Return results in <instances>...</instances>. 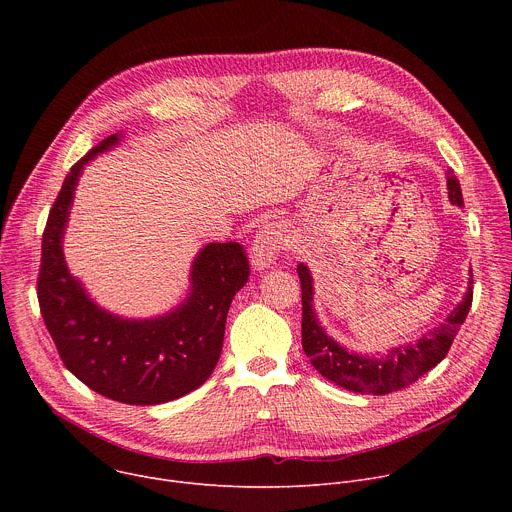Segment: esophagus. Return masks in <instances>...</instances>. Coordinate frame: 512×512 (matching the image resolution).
<instances>
[{
	"label": "esophagus",
	"instance_id": "esophagus-1",
	"mask_svg": "<svg viewBox=\"0 0 512 512\" xmlns=\"http://www.w3.org/2000/svg\"><path fill=\"white\" fill-rule=\"evenodd\" d=\"M283 233L285 229L281 223H269L257 233L249 251V261L255 271H263L273 263V257L283 247Z\"/></svg>",
	"mask_w": 512,
	"mask_h": 512
}]
</instances>
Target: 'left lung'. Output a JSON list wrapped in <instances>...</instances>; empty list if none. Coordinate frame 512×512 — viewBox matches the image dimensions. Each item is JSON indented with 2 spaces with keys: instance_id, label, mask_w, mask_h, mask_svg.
I'll list each match as a JSON object with an SVG mask.
<instances>
[{
  "instance_id": "8db88e82",
  "label": "left lung",
  "mask_w": 512,
  "mask_h": 512,
  "mask_svg": "<svg viewBox=\"0 0 512 512\" xmlns=\"http://www.w3.org/2000/svg\"><path fill=\"white\" fill-rule=\"evenodd\" d=\"M446 180L450 202L464 206L462 188L452 170L446 172ZM298 275L302 281V346L306 356L324 379L360 395H387L399 391L437 367L446 358L472 306L470 271L466 294L440 326L421 334L415 342L389 348L387 354L369 356L342 346L326 334L314 308V275L306 263L298 265Z\"/></svg>"
}]
</instances>
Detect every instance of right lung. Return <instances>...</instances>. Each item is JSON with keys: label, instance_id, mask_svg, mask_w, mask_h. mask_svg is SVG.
<instances>
[{"label": "right lung", "instance_id": "right-lung-1", "mask_svg": "<svg viewBox=\"0 0 512 512\" xmlns=\"http://www.w3.org/2000/svg\"><path fill=\"white\" fill-rule=\"evenodd\" d=\"M123 131L70 168L42 237L38 302L64 367L95 393L127 405H160L198 389L223 350L225 324L249 263L235 241L204 245L190 265L188 291L154 318H125L99 306L64 259V235L81 174L111 152Z\"/></svg>", "mask_w": 512, "mask_h": 512}]
</instances>
